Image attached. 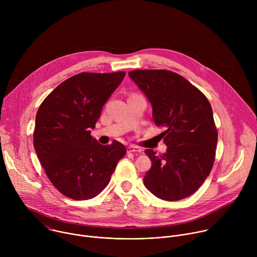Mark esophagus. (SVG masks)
<instances>
[{
	"instance_id": "esophagus-1",
	"label": "esophagus",
	"mask_w": 257,
	"mask_h": 257,
	"mask_svg": "<svg viewBox=\"0 0 257 257\" xmlns=\"http://www.w3.org/2000/svg\"><path fill=\"white\" fill-rule=\"evenodd\" d=\"M128 153H141V149H139L138 146L135 145H129L127 149Z\"/></svg>"
}]
</instances>
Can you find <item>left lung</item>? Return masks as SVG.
<instances>
[{"label": "left lung", "mask_w": 257, "mask_h": 257, "mask_svg": "<svg viewBox=\"0 0 257 257\" xmlns=\"http://www.w3.org/2000/svg\"><path fill=\"white\" fill-rule=\"evenodd\" d=\"M130 78L153 105V118L167 152L144 153L152 168L143 182L157 197L176 201L192 195L213 166L217 131L206 96L184 77L168 70H133Z\"/></svg>", "instance_id": "1"}]
</instances>
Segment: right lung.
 I'll use <instances>...</instances> for the list:
<instances>
[{
  "instance_id": "add662e5",
  "label": "right lung",
  "mask_w": 257,
  "mask_h": 257,
  "mask_svg": "<svg viewBox=\"0 0 257 257\" xmlns=\"http://www.w3.org/2000/svg\"><path fill=\"white\" fill-rule=\"evenodd\" d=\"M125 74L79 73L58 85L36 113L35 153L52 184L71 199L99 194L126 155L121 142L101 145L90 135L103 104Z\"/></svg>"
}]
</instances>
